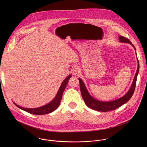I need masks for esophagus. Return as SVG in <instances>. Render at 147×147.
Returning <instances> with one entry per match:
<instances>
[{"label": "esophagus", "instance_id": "esophagus-1", "mask_svg": "<svg viewBox=\"0 0 147 147\" xmlns=\"http://www.w3.org/2000/svg\"><path fill=\"white\" fill-rule=\"evenodd\" d=\"M80 68H79L78 66H75V67H74L72 68V70H71V71H72V74H73L74 75H77V74H78L80 72Z\"/></svg>", "mask_w": 147, "mask_h": 147}]
</instances>
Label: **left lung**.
Instances as JSON below:
<instances>
[{
  "mask_svg": "<svg viewBox=\"0 0 147 147\" xmlns=\"http://www.w3.org/2000/svg\"><path fill=\"white\" fill-rule=\"evenodd\" d=\"M119 38L120 42L130 43L135 48V46L132 44L131 42L126 37L121 36H119ZM139 61H138V69H137L136 74L135 75L134 79L132 82V85H131L129 90H128V92L122 97H121L119 99H117L116 100H114L113 101H110V102H102V101H98V100H97L93 98L89 94L87 89H86V87L84 85V83L83 82L82 79L80 78H79V83H80V91H81L83 99L84 100L85 104L88 107H89V108H90L92 109H93V110H95L97 111H101V112H106V111L115 110L117 108H118L119 107L121 106L122 105L126 104V102L128 101H129V100L131 98V97L132 96V95L134 93L136 84L137 76H138V75L139 73Z\"/></svg>",
  "mask_w": 147,
  "mask_h": 147,
  "instance_id": "1",
  "label": "left lung"
}]
</instances>
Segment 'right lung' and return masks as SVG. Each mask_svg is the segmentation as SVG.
<instances>
[{
    "mask_svg": "<svg viewBox=\"0 0 147 147\" xmlns=\"http://www.w3.org/2000/svg\"><path fill=\"white\" fill-rule=\"evenodd\" d=\"M71 77V75H69L64 79V80L63 81L62 84L61 85V86L58 90V92L57 94L56 97H55V98L51 102H50L49 104H48L47 105H45L43 106L38 107V108L29 109V108L22 107L19 105H16L15 103H14V104L22 110H23L29 113L34 114V115H43V114L50 113L54 111V110H55L60 105V102L62 100L63 92L66 87L67 84L68 83V80L69 79V78Z\"/></svg>",
    "mask_w": 147,
    "mask_h": 147,
    "instance_id": "right-lung-1",
    "label": "right lung"
}]
</instances>
